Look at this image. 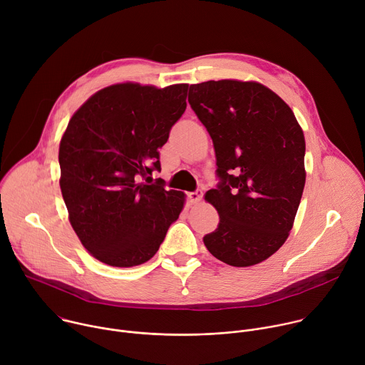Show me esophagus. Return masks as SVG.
Returning <instances> with one entry per match:
<instances>
[{
    "mask_svg": "<svg viewBox=\"0 0 365 365\" xmlns=\"http://www.w3.org/2000/svg\"><path fill=\"white\" fill-rule=\"evenodd\" d=\"M202 196H203V192H202V189H196L195 192H190V193H187V199H189V202H190V203H193V205L199 203V202L202 200Z\"/></svg>",
    "mask_w": 365,
    "mask_h": 365,
    "instance_id": "esophagus-1",
    "label": "esophagus"
}]
</instances>
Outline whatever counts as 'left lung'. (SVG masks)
I'll return each mask as SVG.
<instances>
[{
    "label": "left lung",
    "mask_w": 365,
    "mask_h": 365,
    "mask_svg": "<svg viewBox=\"0 0 365 365\" xmlns=\"http://www.w3.org/2000/svg\"><path fill=\"white\" fill-rule=\"evenodd\" d=\"M189 103L212 138L220 179L205 195L220 224L203 244L234 267L262 263L293 227L306 180L303 131L287 103L257 82L190 85Z\"/></svg>",
    "instance_id": "8db88e82"
}]
</instances>
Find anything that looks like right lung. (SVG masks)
Here are the masks:
<instances>
[{
	"label": "right lung",
	"mask_w": 365,
	"mask_h": 365,
	"mask_svg": "<svg viewBox=\"0 0 365 365\" xmlns=\"http://www.w3.org/2000/svg\"><path fill=\"white\" fill-rule=\"evenodd\" d=\"M187 83H117L93 93L61 140V189L82 245L114 267L143 264L179 218L185 193L166 190L160 154L186 110Z\"/></svg>",
	"instance_id": "1"
}]
</instances>
